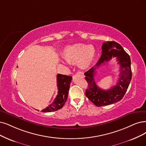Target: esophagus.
<instances>
[{
    "mask_svg": "<svg viewBox=\"0 0 146 146\" xmlns=\"http://www.w3.org/2000/svg\"><path fill=\"white\" fill-rule=\"evenodd\" d=\"M77 74H80V75H82V76H84V73H83L82 72H78L77 73Z\"/></svg>",
    "mask_w": 146,
    "mask_h": 146,
    "instance_id": "34e87169",
    "label": "esophagus"
}]
</instances>
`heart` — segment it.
<instances>
[{
    "label": "heart",
    "mask_w": 146,
    "mask_h": 146,
    "mask_svg": "<svg viewBox=\"0 0 146 146\" xmlns=\"http://www.w3.org/2000/svg\"><path fill=\"white\" fill-rule=\"evenodd\" d=\"M63 56L67 62L63 63H76L80 68H86L92 63L96 55L93 46L77 43L65 47L62 52Z\"/></svg>",
    "instance_id": "obj_1"
}]
</instances>
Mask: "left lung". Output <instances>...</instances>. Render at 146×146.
<instances>
[{
	"mask_svg": "<svg viewBox=\"0 0 146 146\" xmlns=\"http://www.w3.org/2000/svg\"><path fill=\"white\" fill-rule=\"evenodd\" d=\"M102 55L95 67L84 73L88 84L85 95L96 106L111 105L121 100L132 79L131 58L120 44L115 41H106L102 44ZM112 57H116L120 65L119 79L116 86L108 90H103L95 82V70L101 64L110 60Z\"/></svg>",
	"mask_w": 146,
	"mask_h": 146,
	"instance_id": "left-lung-1",
	"label": "left lung"
}]
</instances>
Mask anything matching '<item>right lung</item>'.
<instances>
[{
	"mask_svg": "<svg viewBox=\"0 0 146 146\" xmlns=\"http://www.w3.org/2000/svg\"><path fill=\"white\" fill-rule=\"evenodd\" d=\"M58 94L53 103L46 107L41 111L44 112H50L56 111L62 108L68 98V93L70 83L72 82V77L67 75L58 74L56 76Z\"/></svg>",
	"mask_w": 146,
	"mask_h": 146,
	"instance_id": "obj_1",
	"label": "right lung"
}]
</instances>
